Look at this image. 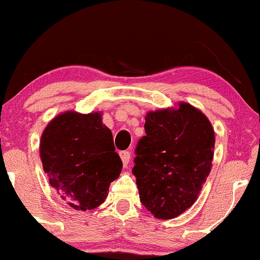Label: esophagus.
<instances>
[{
	"instance_id": "1",
	"label": "esophagus",
	"mask_w": 260,
	"mask_h": 260,
	"mask_svg": "<svg viewBox=\"0 0 260 260\" xmlns=\"http://www.w3.org/2000/svg\"><path fill=\"white\" fill-rule=\"evenodd\" d=\"M130 157H131V153H130L129 151H123V152H120V158H121V161H123V166H124V167H126L127 164H129Z\"/></svg>"
}]
</instances>
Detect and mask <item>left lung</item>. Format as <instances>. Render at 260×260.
Returning a JSON list of instances; mask_svg holds the SVG:
<instances>
[{
  "instance_id": "left-lung-1",
  "label": "left lung",
  "mask_w": 260,
  "mask_h": 260,
  "mask_svg": "<svg viewBox=\"0 0 260 260\" xmlns=\"http://www.w3.org/2000/svg\"><path fill=\"white\" fill-rule=\"evenodd\" d=\"M146 136L135 149L140 201L158 219L190 208L207 181L214 154V130L202 112L187 103L146 115Z\"/></svg>"
}]
</instances>
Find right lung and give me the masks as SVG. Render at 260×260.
<instances>
[{
    "mask_svg": "<svg viewBox=\"0 0 260 260\" xmlns=\"http://www.w3.org/2000/svg\"><path fill=\"white\" fill-rule=\"evenodd\" d=\"M40 155L52 187L78 210L105 202L109 185L123 168L101 113L58 115L42 134Z\"/></svg>",
    "mask_w": 260,
    "mask_h": 260,
    "instance_id": "right-lung-1",
    "label": "right lung"
}]
</instances>
